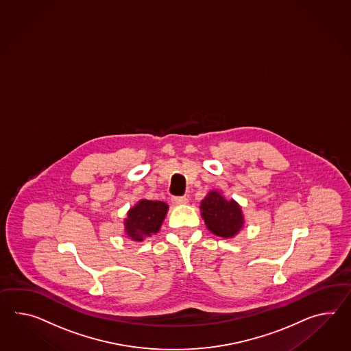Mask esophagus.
<instances>
[{
  "label": "esophagus",
  "mask_w": 351,
  "mask_h": 351,
  "mask_svg": "<svg viewBox=\"0 0 351 351\" xmlns=\"http://www.w3.org/2000/svg\"><path fill=\"white\" fill-rule=\"evenodd\" d=\"M171 202H172V204H175V206H182V204H186V203H188V197H172Z\"/></svg>",
  "instance_id": "obj_1"
}]
</instances>
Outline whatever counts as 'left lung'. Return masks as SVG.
I'll return each mask as SVG.
<instances>
[{
  "label": "left lung",
  "instance_id": "left-lung-1",
  "mask_svg": "<svg viewBox=\"0 0 351 351\" xmlns=\"http://www.w3.org/2000/svg\"><path fill=\"white\" fill-rule=\"evenodd\" d=\"M200 210L206 228L223 239L236 236L245 223L239 203L233 199L227 200L217 190H212L206 194L202 200Z\"/></svg>",
  "mask_w": 351,
  "mask_h": 351
}]
</instances>
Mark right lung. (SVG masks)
Segmentation results:
<instances>
[{"label": "right lung", "mask_w": 351, "mask_h": 351, "mask_svg": "<svg viewBox=\"0 0 351 351\" xmlns=\"http://www.w3.org/2000/svg\"><path fill=\"white\" fill-rule=\"evenodd\" d=\"M169 206L163 202H152L142 199L130 208L124 222L125 234L133 241H143L160 231Z\"/></svg>", "instance_id": "right-lung-1"}]
</instances>
